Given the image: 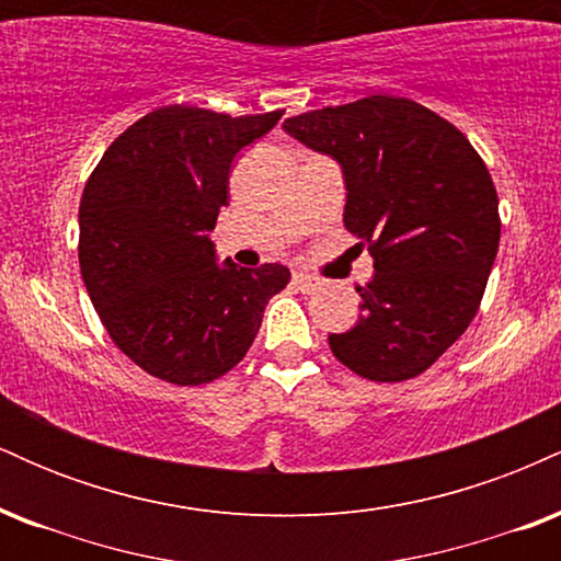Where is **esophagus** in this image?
I'll list each match as a JSON object with an SVG mask.
<instances>
[{
    "mask_svg": "<svg viewBox=\"0 0 561 561\" xmlns=\"http://www.w3.org/2000/svg\"><path fill=\"white\" fill-rule=\"evenodd\" d=\"M293 285L300 289V293H313V289L319 287V279L317 276L306 274V272H295L293 274Z\"/></svg>",
    "mask_w": 561,
    "mask_h": 561,
    "instance_id": "1",
    "label": "esophagus"
}]
</instances>
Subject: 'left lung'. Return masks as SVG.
<instances>
[{"mask_svg":"<svg viewBox=\"0 0 561 561\" xmlns=\"http://www.w3.org/2000/svg\"><path fill=\"white\" fill-rule=\"evenodd\" d=\"M285 131L343 165L345 229L375 259L356 327L330 334L334 358L371 382L420 377L474 319L499 253L485 160L446 118L392 94L293 115Z\"/></svg>","mask_w":561,"mask_h":561,"instance_id":"8db88e82","label":"left lung"}]
</instances>
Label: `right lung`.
<instances>
[{
    "instance_id": "obj_1",
    "label": "right lung",
    "mask_w": 561,
    "mask_h": 561,
    "mask_svg": "<svg viewBox=\"0 0 561 561\" xmlns=\"http://www.w3.org/2000/svg\"><path fill=\"white\" fill-rule=\"evenodd\" d=\"M285 111L237 115L163 105L105 150L79 205V263L113 343L147 375L197 388L242 362L289 272L216 263L208 231L231 160Z\"/></svg>"
}]
</instances>
